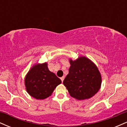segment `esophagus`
<instances>
[{"label":"esophagus","instance_id":"esophagus-1","mask_svg":"<svg viewBox=\"0 0 127 127\" xmlns=\"http://www.w3.org/2000/svg\"><path fill=\"white\" fill-rule=\"evenodd\" d=\"M60 79H61V80H62V82H63L64 79V76H63V77H62V78H61Z\"/></svg>","mask_w":127,"mask_h":127}]
</instances>
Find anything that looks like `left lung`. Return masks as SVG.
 I'll use <instances>...</instances> for the list:
<instances>
[{"mask_svg": "<svg viewBox=\"0 0 127 127\" xmlns=\"http://www.w3.org/2000/svg\"><path fill=\"white\" fill-rule=\"evenodd\" d=\"M68 74L63 81L70 95L77 100L88 99L100 90L101 76L96 65L85 57L69 60Z\"/></svg>", "mask_w": 127, "mask_h": 127, "instance_id": "1", "label": "left lung"}]
</instances>
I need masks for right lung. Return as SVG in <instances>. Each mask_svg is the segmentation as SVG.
Listing matches in <instances>:
<instances>
[{"label":"right lung","instance_id":"1","mask_svg":"<svg viewBox=\"0 0 127 127\" xmlns=\"http://www.w3.org/2000/svg\"><path fill=\"white\" fill-rule=\"evenodd\" d=\"M25 85L27 93L36 99H45L51 95L61 79L49 70L47 63L34 65L26 76Z\"/></svg>","mask_w":127,"mask_h":127}]
</instances>
